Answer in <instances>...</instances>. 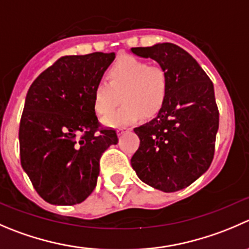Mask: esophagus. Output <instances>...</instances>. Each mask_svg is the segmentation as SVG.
<instances>
[{
  "instance_id": "34e87169",
  "label": "esophagus",
  "mask_w": 249,
  "mask_h": 249,
  "mask_svg": "<svg viewBox=\"0 0 249 249\" xmlns=\"http://www.w3.org/2000/svg\"><path fill=\"white\" fill-rule=\"evenodd\" d=\"M126 131H127L126 127H119V129L117 130V134H118V136H122V135L125 134Z\"/></svg>"
}]
</instances>
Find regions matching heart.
<instances>
[{
  "label": "heart",
  "mask_w": 249,
  "mask_h": 249,
  "mask_svg": "<svg viewBox=\"0 0 249 249\" xmlns=\"http://www.w3.org/2000/svg\"><path fill=\"white\" fill-rule=\"evenodd\" d=\"M107 83H98L93 91V107L97 114H110L120 102L124 105L103 119L110 127L125 126L140 119L158 114L165 105L169 80L160 67L149 66L144 60L125 55L109 68Z\"/></svg>",
  "instance_id": "heart-1"
}]
</instances>
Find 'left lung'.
Masks as SVG:
<instances>
[{
	"instance_id": "left-lung-1",
	"label": "left lung",
	"mask_w": 249,
	"mask_h": 249,
	"mask_svg": "<svg viewBox=\"0 0 249 249\" xmlns=\"http://www.w3.org/2000/svg\"><path fill=\"white\" fill-rule=\"evenodd\" d=\"M165 71V105L149 123L135 127L140 147L131 166L140 180L163 192H175L203 175L214 157L219 110L214 86L197 60L174 43L132 47Z\"/></svg>"
}]
</instances>
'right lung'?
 I'll use <instances>...</instances> for the list:
<instances>
[{
  "label": "right lung",
  "instance_id": "obj_1",
  "mask_svg": "<svg viewBox=\"0 0 249 249\" xmlns=\"http://www.w3.org/2000/svg\"><path fill=\"white\" fill-rule=\"evenodd\" d=\"M115 53L66 55L31 84L19 126L20 163L36 192L54 206L85 201L97 185L100 158L118 143L100 130L93 91Z\"/></svg>",
  "mask_w": 249,
  "mask_h": 249
}]
</instances>
